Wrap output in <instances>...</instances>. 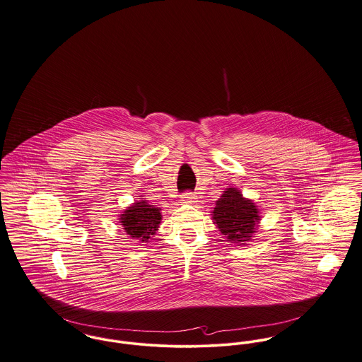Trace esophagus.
I'll use <instances>...</instances> for the list:
<instances>
[{
	"instance_id": "1",
	"label": "esophagus",
	"mask_w": 362,
	"mask_h": 362,
	"mask_svg": "<svg viewBox=\"0 0 362 362\" xmlns=\"http://www.w3.org/2000/svg\"><path fill=\"white\" fill-rule=\"evenodd\" d=\"M180 198H182L180 201H182L183 204H195V202H197V197H195V194H192V192H185Z\"/></svg>"
}]
</instances>
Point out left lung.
I'll return each mask as SVG.
<instances>
[{"mask_svg": "<svg viewBox=\"0 0 362 362\" xmlns=\"http://www.w3.org/2000/svg\"><path fill=\"white\" fill-rule=\"evenodd\" d=\"M213 224L227 242L243 246L258 231L261 213L253 199L245 198L236 187L226 189L216 201Z\"/></svg>", "mask_w": 362, "mask_h": 362, "instance_id": "left-lung-1", "label": "left lung"}]
</instances>
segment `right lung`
I'll return each mask as SVG.
<instances>
[{
	"mask_svg": "<svg viewBox=\"0 0 362 362\" xmlns=\"http://www.w3.org/2000/svg\"><path fill=\"white\" fill-rule=\"evenodd\" d=\"M161 218L163 214L160 208L150 205L145 198H139L122 212L119 223L129 238L136 239L141 243H148L157 234Z\"/></svg>",
	"mask_w": 362,
	"mask_h": 362,
	"instance_id": "obj_1",
	"label": "right lung"
}]
</instances>
